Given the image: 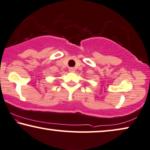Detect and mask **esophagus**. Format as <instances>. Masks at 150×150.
Instances as JSON below:
<instances>
[{
  "instance_id": "1",
  "label": "esophagus",
  "mask_w": 150,
  "mask_h": 150,
  "mask_svg": "<svg viewBox=\"0 0 150 150\" xmlns=\"http://www.w3.org/2000/svg\"><path fill=\"white\" fill-rule=\"evenodd\" d=\"M69 71L71 72V73H74V72L75 71V68H73V67H71V68H69Z\"/></svg>"
}]
</instances>
